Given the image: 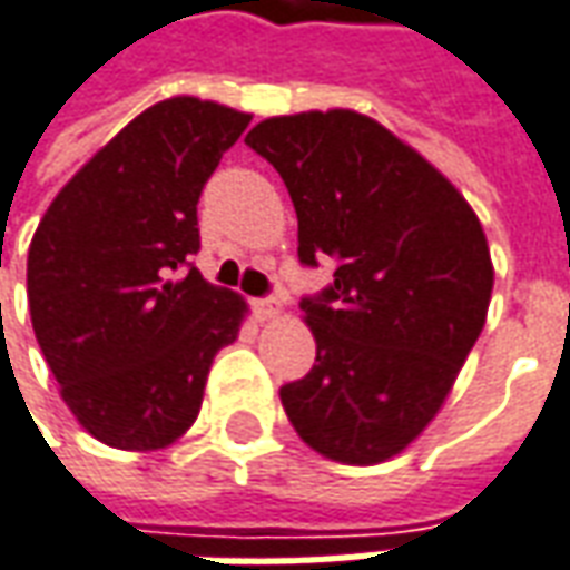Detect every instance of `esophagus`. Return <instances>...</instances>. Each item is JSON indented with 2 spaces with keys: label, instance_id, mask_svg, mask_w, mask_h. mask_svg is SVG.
Returning a JSON list of instances; mask_svg holds the SVG:
<instances>
[{
  "label": "esophagus",
  "instance_id": "1",
  "mask_svg": "<svg viewBox=\"0 0 570 570\" xmlns=\"http://www.w3.org/2000/svg\"><path fill=\"white\" fill-rule=\"evenodd\" d=\"M253 312H256V317L258 321H274V317H277V314H281V302H277V298H256V302H253Z\"/></svg>",
  "mask_w": 570,
  "mask_h": 570
}]
</instances>
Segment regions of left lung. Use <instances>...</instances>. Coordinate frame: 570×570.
I'll use <instances>...</instances> for the list:
<instances>
[{
  "label": "left lung",
  "mask_w": 570,
  "mask_h": 570,
  "mask_svg": "<svg viewBox=\"0 0 570 570\" xmlns=\"http://www.w3.org/2000/svg\"><path fill=\"white\" fill-rule=\"evenodd\" d=\"M246 145L284 178L298 258H333L302 298L312 373L281 389L314 451L348 465L392 460L451 395L479 340L493 265L479 216L423 154L357 110L268 117Z\"/></svg>",
  "instance_id": "1"
}]
</instances>
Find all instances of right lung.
Instances as JSON below:
<instances>
[{
    "label": "right lung",
    "mask_w": 570,
    "mask_h": 570,
    "mask_svg": "<svg viewBox=\"0 0 570 570\" xmlns=\"http://www.w3.org/2000/svg\"><path fill=\"white\" fill-rule=\"evenodd\" d=\"M249 114L190 95L147 107L51 200L27 256L39 348L91 438L160 451L188 432L246 302L203 281L197 203Z\"/></svg>",
    "instance_id": "obj_1"
}]
</instances>
